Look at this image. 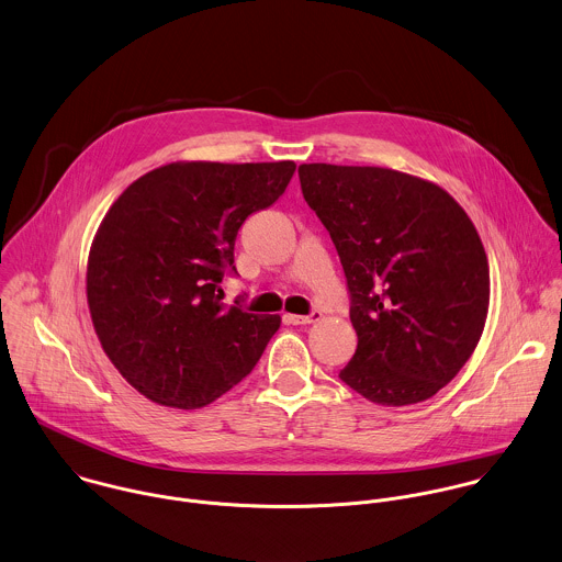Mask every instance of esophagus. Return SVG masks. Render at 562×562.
<instances>
[{
  "label": "esophagus",
  "instance_id": "esophagus-1",
  "mask_svg": "<svg viewBox=\"0 0 562 562\" xmlns=\"http://www.w3.org/2000/svg\"><path fill=\"white\" fill-rule=\"evenodd\" d=\"M319 319H322L319 311H313L311 315H284V322L293 324V326H306V324H315Z\"/></svg>",
  "mask_w": 562,
  "mask_h": 562
}]
</instances>
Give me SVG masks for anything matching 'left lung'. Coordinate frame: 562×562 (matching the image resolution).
I'll list each match as a JSON object with an SVG mask.
<instances>
[{"label":"left lung","instance_id":"left-lung-1","mask_svg":"<svg viewBox=\"0 0 562 562\" xmlns=\"http://www.w3.org/2000/svg\"><path fill=\"white\" fill-rule=\"evenodd\" d=\"M302 193L330 232L358 335L338 378L380 406L437 395L482 337L488 260L441 187L384 167L300 165Z\"/></svg>","mask_w":562,"mask_h":562}]
</instances>
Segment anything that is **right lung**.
Here are the masks:
<instances>
[{
  "label": "right lung",
  "instance_id": "obj_1",
  "mask_svg": "<svg viewBox=\"0 0 562 562\" xmlns=\"http://www.w3.org/2000/svg\"><path fill=\"white\" fill-rule=\"evenodd\" d=\"M293 160L171 162L132 182L100 225L87 267L98 338L147 400L202 408L238 384L280 328L278 315L225 306L243 222L289 187Z\"/></svg>",
  "mask_w": 562,
  "mask_h": 562
}]
</instances>
